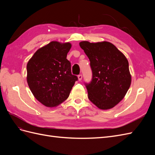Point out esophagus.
I'll return each mask as SVG.
<instances>
[{"label": "esophagus", "mask_w": 155, "mask_h": 155, "mask_svg": "<svg viewBox=\"0 0 155 155\" xmlns=\"http://www.w3.org/2000/svg\"><path fill=\"white\" fill-rule=\"evenodd\" d=\"M78 80H79V81H81V79H82V78H83V76H82V75H81V74H79V75H78Z\"/></svg>", "instance_id": "esophagus-1"}]
</instances>
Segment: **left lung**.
Listing matches in <instances>:
<instances>
[{"label":"left lung","mask_w":155,"mask_h":155,"mask_svg":"<svg viewBox=\"0 0 155 155\" xmlns=\"http://www.w3.org/2000/svg\"><path fill=\"white\" fill-rule=\"evenodd\" d=\"M90 60L92 81L85 83L88 97L97 107L107 110L125 97L131 83L129 62L123 53L109 42L79 43Z\"/></svg>","instance_id":"left-lung-1"}]
</instances>
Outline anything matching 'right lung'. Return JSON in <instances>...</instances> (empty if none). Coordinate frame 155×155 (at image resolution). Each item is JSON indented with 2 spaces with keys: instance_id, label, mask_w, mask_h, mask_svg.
<instances>
[{
  "instance_id": "add662e5",
  "label": "right lung",
  "mask_w": 155,
  "mask_h": 155,
  "mask_svg": "<svg viewBox=\"0 0 155 155\" xmlns=\"http://www.w3.org/2000/svg\"><path fill=\"white\" fill-rule=\"evenodd\" d=\"M70 43L51 41L37 50L27 64V82L36 99L48 107L66 100L78 80L67 59Z\"/></svg>"
}]
</instances>
